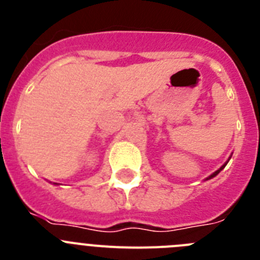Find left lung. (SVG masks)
<instances>
[{"instance_id": "obj_1", "label": "left lung", "mask_w": 260, "mask_h": 260, "mask_svg": "<svg viewBox=\"0 0 260 260\" xmlns=\"http://www.w3.org/2000/svg\"><path fill=\"white\" fill-rule=\"evenodd\" d=\"M226 162H228V161H226ZM226 162H225V164L222 165V167L220 168V169H217V171H216L215 173H212V174H211L210 177H207V178H206V180H210V178H213V177H215V176H217V174L220 173V171H222V169H224V168H225V165H226Z\"/></svg>"}]
</instances>
